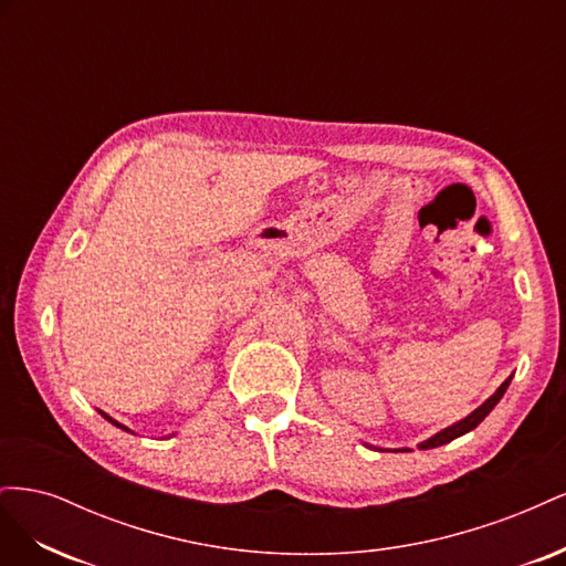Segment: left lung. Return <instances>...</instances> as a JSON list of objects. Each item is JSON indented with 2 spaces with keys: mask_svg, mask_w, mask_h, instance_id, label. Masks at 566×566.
Returning a JSON list of instances; mask_svg holds the SVG:
<instances>
[{
  "mask_svg": "<svg viewBox=\"0 0 566 566\" xmlns=\"http://www.w3.org/2000/svg\"><path fill=\"white\" fill-rule=\"evenodd\" d=\"M510 380L512 378H507L499 389H495V394L491 399H486L482 406H479L474 413H470L465 420H460V422H455V424H451V427H447V430H441V432H437L432 439H427V441H422L420 443V449L424 451V449H437V447H441V443H449V441H453V439H458L460 434H465V432H470V430H474V427L482 422L491 410H493V406L501 401V397L505 394V389H507V385H510Z\"/></svg>",
  "mask_w": 566,
  "mask_h": 566,
  "instance_id": "8db88e82",
  "label": "left lung"
}]
</instances>
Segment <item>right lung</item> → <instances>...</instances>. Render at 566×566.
<instances>
[{"mask_svg": "<svg viewBox=\"0 0 566 566\" xmlns=\"http://www.w3.org/2000/svg\"><path fill=\"white\" fill-rule=\"evenodd\" d=\"M101 416H104V418H106V420H111V422H113V424H117V427H119V430H127V427H123V424H119V422H115V420H113V418H108V416H106V413H101Z\"/></svg>", "mask_w": 566, "mask_h": 566, "instance_id": "add662e5", "label": "right lung"}]
</instances>
